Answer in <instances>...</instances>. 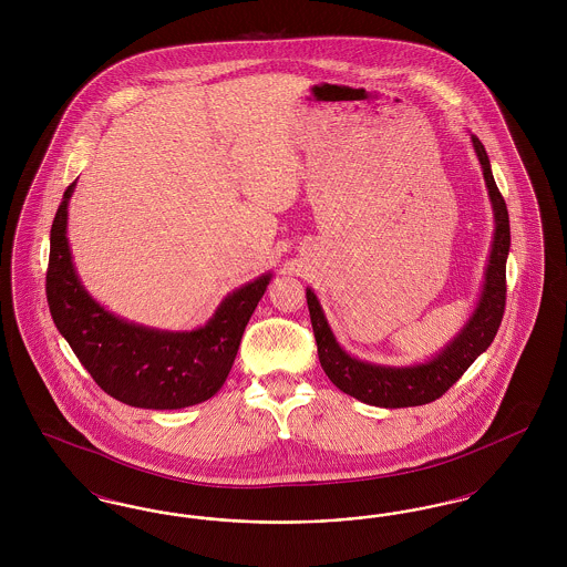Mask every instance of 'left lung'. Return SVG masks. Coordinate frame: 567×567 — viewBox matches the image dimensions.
Listing matches in <instances>:
<instances>
[{"label": "left lung", "instance_id": "8db88e82", "mask_svg": "<svg viewBox=\"0 0 567 567\" xmlns=\"http://www.w3.org/2000/svg\"><path fill=\"white\" fill-rule=\"evenodd\" d=\"M472 142L483 165L486 187L495 210V238L486 266L481 303L470 323L463 327V331L446 347V351L440 352L430 363L416 368H380L352 359L351 354L338 347L315 293L310 289L306 291L324 374L340 391L357 398L359 402L380 408L430 404L442 398L465 374L476 357L491 347L502 324L506 310V259L511 250V220L506 202L495 185L485 146L476 135H472Z\"/></svg>", "mask_w": 567, "mask_h": 567}]
</instances>
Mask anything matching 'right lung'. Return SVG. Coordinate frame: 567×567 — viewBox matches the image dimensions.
Listing matches in <instances>:
<instances>
[{"mask_svg": "<svg viewBox=\"0 0 567 567\" xmlns=\"http://www.w3.org/2000/svg\"><path fill=\"white\" fill-rule=\"evenodd\" d=\"M74 185L63 193L51 227L47 299L56 329L97 386L123 404L176 410L210 400L234 365L270 274L227 297L197 331L169 333L125 323L86 296L72 266L65 220Z\"/></svg>", "mask_w": 567, "mask_h": 567, "instance_id": "1", "label": "right lung"}]
</instances>
